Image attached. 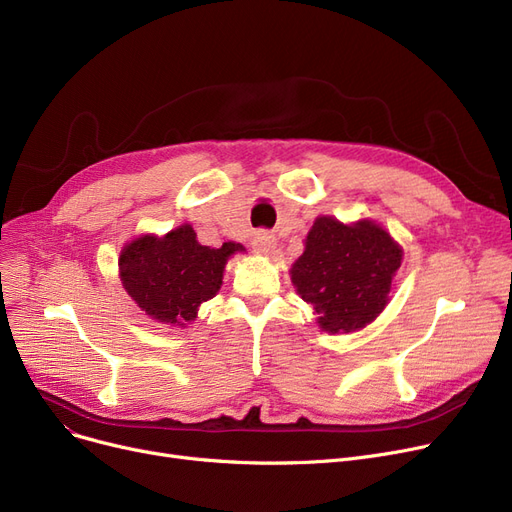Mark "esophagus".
<instances>
[{
	"label": "esophagus",
	"mask_w": 512,
	"mask_h": 512,
	"mask_svg": "<svg viewBox=\"0 0 512 512\" xmlns=\"http://www.w3.org/2000/svg\"><path fill=\"white\" fill-rule=\"evenodd\" d=\"M251 245H253V249H255L257 253L270 255V253L276 249V236H274L272 232H267V230H257V232L253 234Z\"/></svg>",
	"instance_id": "obj_1"
}]
</instances>
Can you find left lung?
Returning <instances> with one entry per match:
<instances>
[{
  "instance_id": "8db88e82",
  "label": "left lung",
  "mask_w": 512,
  "mask_h": 512,
  "mask_svg": "<svg viewBox=\"0 0 512 512\" xmlns=\"http://www.w3.org/2000/svg\"><path fill=\"white\" fill-rule=\"evenodd\" d=\"M400 259V247L378 224L363 220L344 226L334 218H317L290 274L321 328L355 332L386 307Z\"/></svg>"
}]
</instances>
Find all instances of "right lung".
<instances>
[{
	"mask_svg": "<svg viewBox=\"0 0 512 512\" xmlns=\"http://www.w3.org/2000/svg\"><path fill=\"white\" fill-rule=\"evenodd\" d=\"M238 242L220 249L203 247L191 226H180L164 238L141 236L120 255V278L130 297L157 321L180 324L197 317V307L220 290L224 265Z\"/></svg>",
	"mask_w": 512,
	"mask_h": 512,
	"instance_id": "1",
	"label": "right lung"
}]
</instances>
